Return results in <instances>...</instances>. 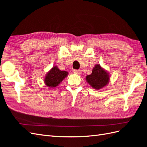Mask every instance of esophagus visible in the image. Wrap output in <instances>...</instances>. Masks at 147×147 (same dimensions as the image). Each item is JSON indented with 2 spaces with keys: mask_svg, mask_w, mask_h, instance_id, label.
<instances>
[{
  "mask_svg": "<svg viewBox=\"0 0 147 147\" xmlns=\"http://www.w3.org/2000/svg\"><path fill=\"white\" fill-rule=\"evenodd\" d=\"M73 72H74V74H81V70H75V69H74V70H73Z\"/></svg>",
  "mask_w": 147,
  "mask_h": 147,
  "instance_id": "obj_1",
  "label": "esophagus"
}]
</instances>
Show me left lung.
I'll return each instance as SVG.
<instances>
[{
	"instance_id": "8db88e82",
	"label": "left lung",
	"mask_w": 147,
	"mask_h": 147,
	"mask_svg": "<svg viewBox=\"0 0 147 147\" xmlns=\"http://www.w3.org/2000/svg\"><path fill=\"white\" fill-rule=\"evenodd\" d=\"M86 80L92 88L99 90L107 85L110 76L109 73L100 64H96L93 68L91 74L86 77Z\"/></svg>"
}]
</instances>
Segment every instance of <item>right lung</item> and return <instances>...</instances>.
<instances>
[{"label": "right lung", "mask_w": 147, "mask_h": 147, "mask_svg": "<svg viewBox=\"0 0 147 147\" xmlns=\"http://www.w3.org/2000/svg\"><path fill=\"white\" fill-rule=\"evenodd\" d=\"M67 72L60 70L57 66H54L47 74L44 82L48 87L55 88L58 86V84L67 76Z\"/></svg>", "instance_id": "obj_1"}]
</instances>
